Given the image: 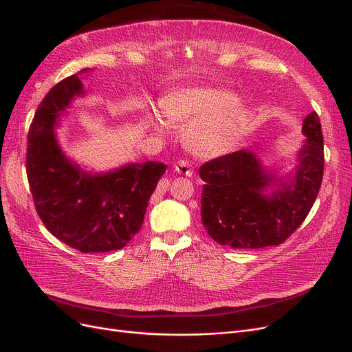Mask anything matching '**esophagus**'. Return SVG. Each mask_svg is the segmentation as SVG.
<instances>
[{
    "label": "esophagus",
    "mask_w": 352,
    "mask_h": 352,
    "mask_svg": "<svg viewBox=\"0 0 352 352\" xmlns=\"http://www.w3.org/2000/svg\"><path fill=\"white\" fill-rule=\"evenodd\" d=\"M175 171L178 173V174H182V175H187V177H191L192 174H194V171H192V168H191V165H190V162L188 161H179L177 165H175Z\"/></svg>",
    "instance_id": "34e87169"
}]
</instances>
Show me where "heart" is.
<instances>
[{
	"mask_svg": "<svg viewBox=\"0 0 352 352\" xmlns=\"http://www.w3.org/2000/svg\"><path fill=\"white\" fill-rule=\"evenodd\" d=\"M164 116L173 124H190L184 134L188 150L201 157L228 153L241 138L248 121L247 108L235 92L215 87L178 89L161 102ZM158 133L162 122L155 120Z\"/></svg>",
	"mask_w": 352,
	"mask_h": 352,
	"instance_id": "b5f03b06",
	"label": "heart"
}]
</instances>
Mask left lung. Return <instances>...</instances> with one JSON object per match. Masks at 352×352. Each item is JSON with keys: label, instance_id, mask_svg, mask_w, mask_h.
<instances>
[{"label": "left lung", "instance_id": "left-lung-1", "mask_svg": "<svg viewBox=\"0 0 352 352\" xmlns=\"http://www.w3.org/2000/svg\"><path fill=\"white\" fill-rule=\"evenodd\" d=\"M305 140L287 175L265 168L250 150L201 165V219L215 243L231 248L280 245L316 201L324 174V140L314 111L302 121Z\"/></svg>", "mask_w": 352, "mask_h": 352}]
</instances>
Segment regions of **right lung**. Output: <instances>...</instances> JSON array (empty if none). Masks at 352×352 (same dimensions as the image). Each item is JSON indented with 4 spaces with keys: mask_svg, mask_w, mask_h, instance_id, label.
<instances>
[{
    "mask_svg": "<svg viewBox=\"0 0 352 352\" xmlns=\"http://www.w3.org/2000/svg\"><path fill=\"white\" fill-rule=\"evenodd\" d=\"M78 74L54 85L36 108L28 133L27 177L35 210L54 236L85 254L116 251L141 230L166 165L131 162L92 173L65 155L55 128L72 100L85 96Z\"/></svg>",
    "mask_w": 352,
    "mask_h": 352,
    "instance_id": "right-lung-1",
    "label": "right lung"
}]
</instances>
